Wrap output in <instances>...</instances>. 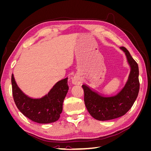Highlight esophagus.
Wrapping results in <instances>:
<instances>
[{
    "label": "esophagus",
    "instance_id": "1",
    "mask_svg": "<svg viewBox=\"0 0 151 151\" xmlns=\"http://www.w3.org/2000/svg\"><path fill=\"white\" fill-rule=\"evenodd\" d=\"M72 83L74 84H80L82 83V81H81V79L80 78L79 76H75L72 78Z\"/></svg>",
    "mask_w": 151,
    "mask_h": 151
}]
</instances>
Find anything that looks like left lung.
I'll return each instance as SVG.
<instances>
[{
    "mask_svg": "<svg viewBox=\"0 0 151 151\" xmlns=\"http://www.w3.org/2000/svg\"><path fill=\"white\" fill-rule=\"evenodd\" d=\"M120 48L125 53L130 68V74L124 86L117 94L104 96L90 88L82 86L84 92V103L90 115L95 119L105 121L120 117L133 106L139 91V67L127 48Z\"/></svg>",
    "mask_w": 151,
    "mask_h": 151,
    "instance_id": "obj_1",
    "label": "left lung"
}]
</instances>
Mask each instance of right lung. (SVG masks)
Here are the masks:
<instances>
[{
  "instance_id": "add662e5",
  "label": "right lung",
  "mask_w": 151,
  "mask_h": 151,
  "mask_svg": "<svg viewBox=\"0 0 151 151\" xmlns=\"http://www.w3.org/2000/svg\"><path fill=\"white\" fill-rule=\"evenodd\" d=\"M67 77L58 81L42 98H31L26 95L17 84L12 74V95L17 108L29 119L39 123L57 121L62 111L63 102L68 90Z\"/></svg>"
}]
</instances>
